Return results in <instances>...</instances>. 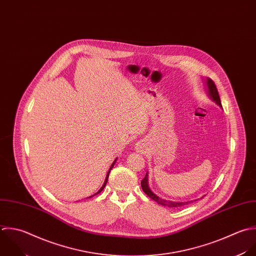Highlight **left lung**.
I'll return each instance as SVG.
<instances>
[{
	"mask_svg": "<svg viewBox=\"0 0 256 256\" xmlns=\"http://www.w3.org/2000/svg\"><path fill=\"white\" fill-rule=\"evenodd\" d=\"M206 84H208V96H210V98L216 102L220 108L222 106V102H220V94H218V88H216V84L210 78H208L206 80ZM142 188L144 190V192L152 200H154V202H156L160 206H168V208H180V206H184L192 202H170V200H162L160 198V196H158L156 194H154L152 190L148 188V172L144 176V178L142 180ZM196 200H194V202Z\"/></svg>",
	"mask_w": 256,
	"mask_h": 256,
	"instance_id": "1",
	"label": "left lung"
}]
</instances>
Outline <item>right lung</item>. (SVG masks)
<instances>
[{
	"mask_svg": "<svg viewBox=\"0 0 256 256\" xmlns=\"http://www.w3.org/2000/svg\"><path fill=\"white\" fill-rule=\"evenodd\" d=\"M116 158L114 160V162H112V164L110 166V170H108V174H106V180H104V184H102V186L100 188V190L98 192H96L94 194H92V196H88V198H92V196H94L96 194H98L104 188V186H106V182H108V176H110V170H112V168H114V164H116Z\"/></svg>",
	"mask_w": 256,
	"mask_h": 256,
	"instance_id": "obj_1",
	"label": "right lung"
}]
</instances>
